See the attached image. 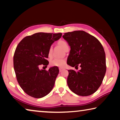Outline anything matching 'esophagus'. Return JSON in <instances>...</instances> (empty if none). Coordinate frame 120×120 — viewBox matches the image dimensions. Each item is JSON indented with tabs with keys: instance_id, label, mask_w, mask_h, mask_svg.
<instances>
[{
	"instance_id": "34e87169",
	"label": "esophagus",
	"mask_w": 120,
	"mask_h": 120,
	"mask_svg": "<svg viewBox=\"0 0 120 120\" xmlns=\"http://www.w3.org/2000/svg\"><path fill=\"white\" fill-rule=\"evenodd\" d=\"M64 68H59V71L61 72L62 71L64 70Z\"/></svg>"
}]
</instances>
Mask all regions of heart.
<instances>
[{"label":"heart","mask_w":120,"mask_h":120,"mask_svg":"<svg viewBox=\"0 0 120 120\" xmlns=\"http://www.w3.org/2000/svg\"><path fill=\"white\" fill-rule=\"evenodd\" d=\"M57 44L64 51L68 47V45L67 42L64 40H59ZM48 54L49 58H52V47L49 48ZM66 64V60L65 59H54L51 60L50 61V65L53 67H64Z\"/></svg>","instance_id":"b5f03b06"}]
</instances>
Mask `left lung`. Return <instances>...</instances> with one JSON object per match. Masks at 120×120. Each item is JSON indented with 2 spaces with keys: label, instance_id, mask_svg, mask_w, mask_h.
Masks as SVG:
<instances>
[{
  "label": "left lung",
  "instance_id": "1",
  "mask_svg": "<svg viewBox=\"0 0 120 120\" xmlns=\"http://www.w3.org/2000/svg\"><path fill=\"white\" fill-rule=\"evenodd\" d=\"M70 46L67 64L81 69L69 70L67 83L70 89L80 96H88L96 92L106 72L105 54L98 39L84 31H74L62 36Z\"/></svg>",
  "mask_w": 120,
  "mask_h": 120
}]
</instances>
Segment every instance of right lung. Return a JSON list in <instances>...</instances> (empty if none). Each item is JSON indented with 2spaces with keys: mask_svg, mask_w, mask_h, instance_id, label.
<instances>
[{
  "mask_svg": "<svg viewBox=\"0 0 120 120\" xmlns=\"http://www.w3.org/2000/svg\"><path fill=\"white\" fill-rule=\"evenodd\" d=\"M61 36V33L38 32L26 37L17 45L14 56L15 72L19 84L30 96L41 98L52 90L59 72L58 67L47 71L39 67H47L49 49Z\"/></svg>",
  "mask_w": 120,
  "mask_h": 120,
  "instance_id": "right-lung-1",
  "label": "right lung"
}]
</instances>
